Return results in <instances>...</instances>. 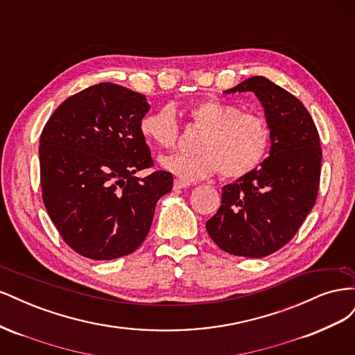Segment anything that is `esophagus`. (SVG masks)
<instances>
[{"instance_id": "34e87169", "label": "esophagus", "mask_w": 355, "mask_h": 355, "mask_svg": "<svg viewBox=\"0 0 355 355\" xmlns=\"http://www.w3.org/2000/svg\"><path fill=\"white\" fill-rule=\"evenodd\" d=\"M188 187H191V184H188V182H184L180 179L175 180V189H182V188H188Z\"/></svg>"}]
</instances>
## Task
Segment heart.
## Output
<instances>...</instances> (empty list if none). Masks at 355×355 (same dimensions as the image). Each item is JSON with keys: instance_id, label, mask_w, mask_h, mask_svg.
<instances>
[{"instance_id": "1", "label": "heart", "mask_w": 355, "mask_h": 355, "mask_svg": "<svg viewBox=\"0 0 355 355\" xmlns=\"http://www.w3.org/2000/svg\"><path fill=\"white\" fill-rule=\"evenodd\" d=\"M189 124L201 130L196 155H166L159 166L184 182L206 179L220 171L225 179L241 178L262 163L271 145V128L263 116L241 112L237 105L218 98L202 99L188 110ZM148 144L170 149L176 146L180 127L168 105L148 112L139 123Z\"/></svg>"}]
</instances>
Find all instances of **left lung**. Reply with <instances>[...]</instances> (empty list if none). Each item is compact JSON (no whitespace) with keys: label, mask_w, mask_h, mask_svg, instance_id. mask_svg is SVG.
I'll return each instance as SVG.
<instances>
[{"label":"left lung","mask_w":355,"mask_h":355,"mask_svg":"<svg viewBox=\"0 0 355 355\" xmlns=\"http://www.w3.org/2000/svg\"><path fill=\"white\" fill-rule=\"evenodd\" d=\"M253 92L271 128L270 157L222 188L220 207L206 222L210 239L234 256L263 257L282 249L314 207L321 148L317 127L297 98L265 77L225 93Z\"/></svg>","instance_id":"obj_1"}]
</instances>
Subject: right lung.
<instances>
[{
	"instance_id": "right-lung-1",
	"label": "right lung",
	"mask_w": 355,
	"mask_h": 355,
	"mask_svg": "<svg viewBox=\"0 0 355 355\" xmlns=\"http://www.w3.org/2000/svg\"><path fill=\"white\" fill-rule=\"evenodd\" d=\"M148 111L145 94L101 83L59 105L42 128V201L63 241L84 257L133 253L173 187L164 170L136 176L154 164L139 132Z\"/></svg>"
}]
</instances>
